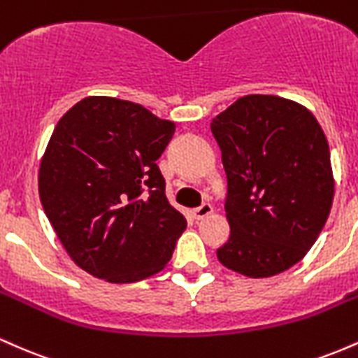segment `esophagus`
<instances>
[{"label":"esophagus","mask_w":358,"mask_h":358,"mask_svg":"<svg viewBox=\"0 0 358 358\" xmlns=\"http://www.w3.org/2000/svg\"><path fill=\"white\" fill-rule=\"evenodd\" d=\"M212 212H213L212 205L210 203H203L202 207L195 208V210H193L192 213H193V219H195V220H202V219H205V217L210 215Z\"/></svg>","instance_id":"esophagus-1"}]
</instances>
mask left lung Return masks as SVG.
I'll return each instance as SVG.
<instances>
[{
    "instance_id": "1",
    "label": "left lung",
    "mask_w": 358,
    "mask_h": 358,
    "mask_svg": "<svg viewBox=\"0 0 358 358\" xmlns=\"http://www.w3.org/2000/svg\"><path fill=\"white\" fill-rule=\"evenodd\" d=\"M227 175V244L220 264L248 278L293 268L330 215L335 178L330 148L310 109L250 94L210 122Z\"/></svg>"
}]
</instances>
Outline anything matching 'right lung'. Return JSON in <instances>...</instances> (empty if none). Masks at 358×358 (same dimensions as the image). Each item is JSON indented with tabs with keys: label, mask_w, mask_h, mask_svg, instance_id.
<instances>
[{
	"label": "right lung",
	"mask_w": 358,
	"mask_h": 358,
	"mask_svg": "<svg viewBox=\"0 0 358 358\" xmlns=\"http://www.w3.org/2000/svg\"><path fill=\"white\" fill-rule=\"evenodd\" d=\"M175 122L116 97L89 96L53 129L38 170L43 210L90 276L136 282L166 268L187 222L156 159Z\"/></svg>",
	"instance_id": "add662e5"
}]
</instances>
